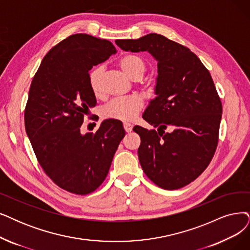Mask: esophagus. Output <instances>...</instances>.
<instances>
[{
    "label": "esophagus",
    "mask_w": 250,
    "mask_h": 250,
    "mask_svg": "<svg viewBox=\"0 0 250 250\" xmlns=\"http://www.w3.org/2000/svg\"><path fill=\"white\" fill-rule=\"evenodd\" d=\"M123 126H124V129H125L126 132H131V131H132V128H133V125H132V124L125 122V123L123 124Z\"/></svg>",
    "instance_id": "34e87169"
}]
</instances>
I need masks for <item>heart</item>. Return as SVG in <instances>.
Here are the masks:
<instances>
[{
    "instance_id": "obj_1",
    "label": "heart",
    "mask_w": 250,
    "mask_h": 250,
    "mask_svg": "<svg viewBox=\"0 0 250 250\" xmlns=\"http://www.w3.org/2000/svg\"><path fill=\"white\" fill-rule=\"evenodd\" d=\"M120 67L125 75L132 80L141 79L146 72V62L142 57L129 54L120 59ZM103 67L98 66L92 69L89 75V83L91 90L95 95L101 94V78ZM143 106L142 99L137 96H127L122 98H115L103 108V116L105 119L118 120V121H130Z\"/></svg>"
}]
</instances>
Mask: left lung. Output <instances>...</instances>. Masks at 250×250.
Here are the masks:
<instances>
[{"mask_svg": "<svg viewBox=\"0 0 250 250\" xmlns=\"http://www.w3.org/2000/svg\"><path fill=\"white\" fill-rule=\"evenodd\" d=\"M115 42L124 51H146L157 62L156 97L143 114L157 130L134 126L142 139L138 159L157 186L181 188L205 170L217 146L223 107L212 78L191 50L164 36ZM168 125L173 130L165 133Z\"/></svg>", "mask_w": 250, "mask_h": 250, "instance_id": "1", "label": "left lung"}]
</instances>
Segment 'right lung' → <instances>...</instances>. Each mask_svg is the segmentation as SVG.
Instances as JSON below:
<instances>
[{
  "label": "right lung",
  "instance_id": "add662e5",
  "mask_svg": "<svg viewBox=\"0 0 250 250\" xmlns=\"http://www.w3.org/2000/svg\"><path fill=\"white\" fill-rule=\"evenodd\" d=\"M116 52L107 40L69 36L45 55L29 88L24 124L38 161L58 187L77 195L103 184L125 136L113 119L95 133H81L84 116L96 105L89 73Z\"/></svg>",
  "mask_w": 250,
  "mask_h": 250
}]
</instances>
